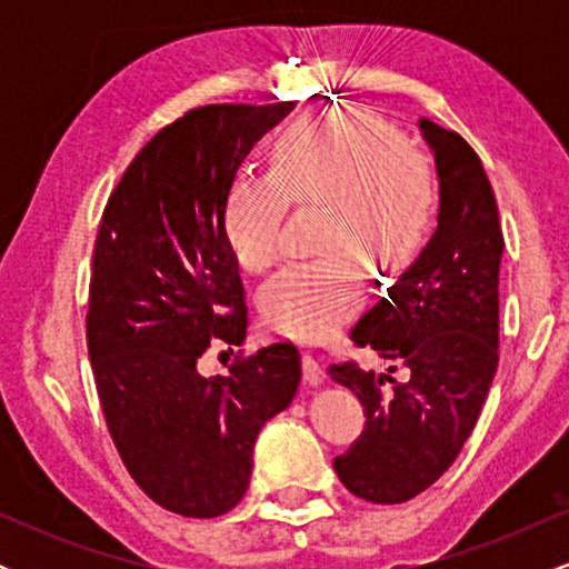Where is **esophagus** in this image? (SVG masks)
Masks as SVG:
<instances>
[{
	"mask_svg": "<svg viewBox=\"0 0 569 569\" xmlns=\"http://www.w3.org/2000/svg\"><path fill=\"white\" fill-rule=\"evenodd\" d=\"M302 371H305V380L310 385H321L323 382L321 361H318L312 352H305V356H302Z\"/></svg>",
	"mask_w": 569,
	"mask_h": 569,
	"instance_id": "esophagus-1",
	"label": "esophagus"
}]
</instances>
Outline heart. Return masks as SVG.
<instances>
[{
    "label": "heart",
    "mask_w": 569,
    "mask_h": 569,
    "mask_svg": "<svg viewBox=\"0 0 569 569\" xmlns=\"http://www.w3.org/2000/svg\"><path fill=\"white\" fill-rule=\"evenodd\" d=\"M272 171H243L224 208L227 238L248 270L278 259L289 198L323 202L321 259L291 262L267 280L262 312L278 331L321 339L361 305V272L403 264L420 246L436 206V173L420 149L396 143L375 114L331 109L297 120L272 149Z\"/></svg>",
    "instance_id": "obj_1"
}]
</instances>
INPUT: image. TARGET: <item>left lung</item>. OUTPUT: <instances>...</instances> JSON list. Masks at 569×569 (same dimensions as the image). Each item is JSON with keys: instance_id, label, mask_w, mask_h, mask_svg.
Here are the masks:
<instances>
[{"instance_id": "8db88e82", "label": "left lung", "mask_w": 569, "mask_h": 569, "mask_svg": "<svg viewBox=\"0 0 569 569\" xmlns=\"http://www.w3.org/2000/svg\"><path fill=\"white\" fill-rule=\"evenodd\" d=\"M439 176V213L417 259L352 326V342L385 371L331 363V380L361 401L367 426L335 471L356 498L403 502L460 455L498 371V200L479 154L455 130L422 117ZM393 370L402 371L396 381Z\"/></svg>"}]
</instances>
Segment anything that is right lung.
I'll use <instances>...</instances> for the list:
<instances>
[{"mask_svg":"<svg viewBox=\"0 0 569 569\" xmlns=\"http://www.w3.org/2000/svg\"><path fill=\"white\" fill-rule=\"evenodd\" d=\"M297 101L211 103L162 128L103 208L88 350L117 452L158 506L194 519L246 495L253 443L297 396L302 361L267 345L206 377L217 337L243 345L246 305L224 208L243 160Z\"/></svg>","mask_w":569,"mask_h":569,"instance_id":"1","label":"right lung"}]
</instances>
